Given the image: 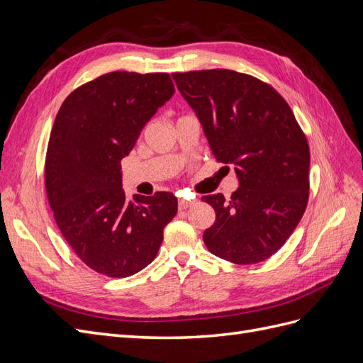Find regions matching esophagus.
Returning a JSON list of instances; mask_svg holds the SVG:
<instances>
[{
    "label": "esophagus",
    "instance_id": "esophagus-1",
    "mask_svg": "<svg viewBox=\"0 0 363 363\" xmlns=\"http://www.w3.org/2000/svg\"><path fill=\"white\" fill-rule=\"evenodd\" d=\"M194 204V201H189V200H186V199H179V208L180 211H184V208H188V207H191Z\"/></svg>",
    "mask_w": 363,
    "mask_h": 363
}]
</instances>
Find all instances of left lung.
<instances>
[{
  "instance_id": "1",
  "label": "left lung",
  "mask_w": 363,
  "mask_h": 363,
  "mask_svg": "<svg viewBox=\"0 0 363 363\" xmlns=\"http://www.w3.org/2000/svg\"><path fill=\"white\" fill-rule=\"evenodd\" d=\"M199 116L218 162L235 164L239 188L204 195L215 223L203 240L212 255L238 265L277 252L309 200L311 151L284 98L256 77L230 69L174 72Z\"/></svg>"
}]
</instances>
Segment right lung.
Masks as SVG:
<instances>
[{
	"instance_id": "add662e5",
	"label": "right lung",
	"mask_w": 363,
	"mask_h": 363,
	"mask_svg": "<svg viewBox=\"0 0 363 363\" xmlns=\"http://www.w3.org/2000/svg\"><path fill=\"white\" fill-rule=\"evenodd\" d=\"M169 74L115 71L87 82L60 106L45 157V189L57 227L91 269L123 279L155 260L177 213L171 192L127 201L121 160L174 95Z\"/></svg>"
}]
</instances>
